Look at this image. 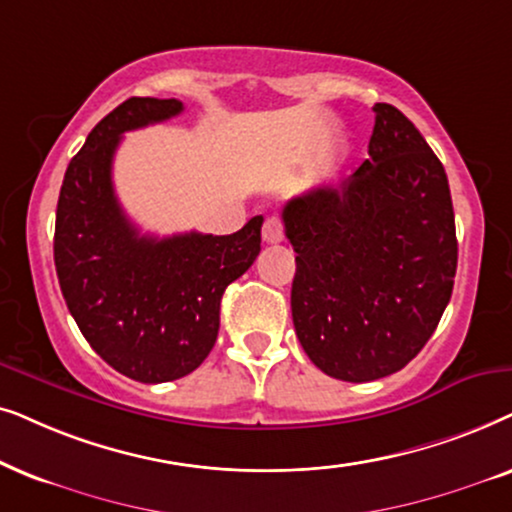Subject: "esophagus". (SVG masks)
Masks as SVG:
<instances>
[{"label": "esophagus", "mask_w": 512, "mask_h": 512, "mask_svg": "<svg viewBox=\"0 0 512 512\" xmlns=\"http://www.w3.org/2000/svg\"><path fill=\"white\" fill-rule=\"evenodd\" d=\"M262 236L267 243H281L283 236H285V229H283V222L278 220V217H269L267 222H264L262 227Z\"/></svg>", "instance_id": "esophagus-1"}]
</instances>
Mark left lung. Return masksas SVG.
<instances>
[{"mask_svg":"<svg viewBox=\"0 0 512 512\" xmlns=\"http://www.w3.org/2000/svg\"><path fill=\"white\" fill-rule=\"evenodd\" d=\"M372 109L370 159L283 208L297 252V339L318 370L353 384L403 370L424 349L452 297L459 257L440 159L400 109Z\"/></svg>","mask_w":512,"mask_h":512,"instance_id":"obj_1","label":"left lung"}]
</instances>
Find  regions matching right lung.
I'll use <instances>...</instances> for the list:
<instances>
[{
    "instance_id": "1",
    "label": "right lung",
    "mask_w": 512,
    "mask_h": 512,
    "mask_svg": "<svg viewBox=\"0 0 512 512\" xmlns=\"http://www.w3.org/2000/svg\"><path fill=\"white\" fill-rule=\"evenodd\" d=\"M175 98H128L88 133L65 170L56 210L58 283L93 351L142 384L194 372L220 330L229 283L260 255L257 215L229 236H149L128 220L112 185L121 135L182 112Z\"/></svg>"
}]
</instances>
